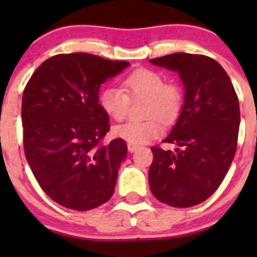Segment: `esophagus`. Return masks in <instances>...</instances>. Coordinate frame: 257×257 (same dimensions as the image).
Returning <instances> with one entry per match:
<instances>
[{
  "mask_svg": "<svg viewBox=\"0 0 257 257\" xmlns=\"http://www.w3.org/2000/svg\"><path fill=\"white\" fill-rule=\"evenodd\" d=\"M138 148H139V145L133 144V143H128V150L131 153H134L136 150H138Z\"/></svg>",
  "mask_w": 257,
  "mask_h": 257,
  "instance_id": "esophagus-1",
  "label": "esophagus"
}]
</instances>
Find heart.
I'll return each mask as SVG.
<instances>
[{
	"label": "heart",
	"mask_w": 257,
	"mask_h": 257,
	"mask_svg": "<svg viewBox=\"0 0 257 257\" xmlns=\"http://www.w3.org/2000/svg\"><path fill=\"white\" fill-rule=\"evenodd\" d=\"M124 90L108 87L102 90L99 103L104 112L114 120H123L129 112L131 98L148 97L147 120H129L114 128V136L133 144H143L163 133L159 119L170 121L178 115L181 107L180 88L165 82L164 77L152 69H137L124 79Z\"/></svg>",
	"instance_id": "b5f03b06"
}]
</instances>
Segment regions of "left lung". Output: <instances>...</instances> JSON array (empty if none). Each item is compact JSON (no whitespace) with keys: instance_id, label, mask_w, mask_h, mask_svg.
Returning a JSON list of instances; mask_svg holds the SVG:
<instances>
[{"instance_id":"8db88e82","label":"left lung","mask_w":257,"mask_h":257,"mask_svg":"<svg viewBox=\"0 0 257 257\" xmlns=\"http://www.w3.org/2000/svg\"><path fill=\"white\" fill-rule=\"evenodd\" d=\"M150 63L177 72L184 85L178 120L162 141L178 148H152L150 190L174 208L198 205L216 191L235 157L239 99L225 69L210 57L179 52Z\"/></svg>"}]
</instances>
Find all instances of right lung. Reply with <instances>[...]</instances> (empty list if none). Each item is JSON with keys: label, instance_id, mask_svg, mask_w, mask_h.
<instances>
[{"label": "right lung", "instance_id": "obj_1", "mask_svg": "<svg viewBox=\"0 0 257 257\" xmlns=\"http://www.w3.org/2000/svg\"><path fill=\"white\" fill-rule=\"evenodd\" d=\"M89 53L57 54L32 74L22 97L26 159L42 190L59 205L94 209L112 198L126 144H100L109 115L99 88L129 66Z\"/></svg>", "mask_w": 257, "mask_h": 257}]
</instances>
